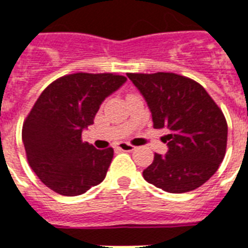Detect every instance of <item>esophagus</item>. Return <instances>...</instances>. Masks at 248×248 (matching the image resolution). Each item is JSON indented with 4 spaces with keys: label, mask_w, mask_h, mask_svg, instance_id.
I'll use <instances>...</instances> for the list:
<instances>
[{
    "label": "esophagus",
    "mask_w": 248,
    "mask_h": 248,
    "mask_svg": "<svg viewBox=\"0 0 248 248\" xmlns=\"http://www.w3.org/2000/svg\"><path fill=\"white\" fill-rule=\"evenodd\" d=\"M117 149H120L122 152H132L135 149V147L130 143H126V141H121V143L117 144Z\"/></svg>",
    "instance_id": "obj_1"
}]
</instances>
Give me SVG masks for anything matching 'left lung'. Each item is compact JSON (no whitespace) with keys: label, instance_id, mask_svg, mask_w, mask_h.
I'll return each mask as SVG.
<instances>
[{"label":"left lung","instance_id":"left-lung-1","mask_svg":"<svg viewBox=\"0 0 248 248\" xmlns=\"http://www.w3.org/2000/svg\"><path fill=\"white\" fill-rule=\"evenodd\" d=\"M151 109L153 127L165 128L166 155H155L144 179L169 193H185L217 171L227 151L221 109L198 82L175 73H127Z\"/></svg>","mask_w":248,"mask_h":248}]
</instances>
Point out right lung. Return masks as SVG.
<instances>
[{
  "label": "right lung",
  "mask_w": 248,
  "mask_h": 248,
  "mask_svg": "<svg viewBox=\"0 0 248 248\" xmlns=\"http://www.w3.org/2000/svg\"><path fill=\"white\" fill-rule=\"evenodd\" d=\"M113 73H75L46 87L21 131L27 159L38 179L62 196H79L104 180L113 148L83 143L100 104L126 82Z\"/></svg>",
  "instance_id": "right-lung-1"
}]
</instances>
